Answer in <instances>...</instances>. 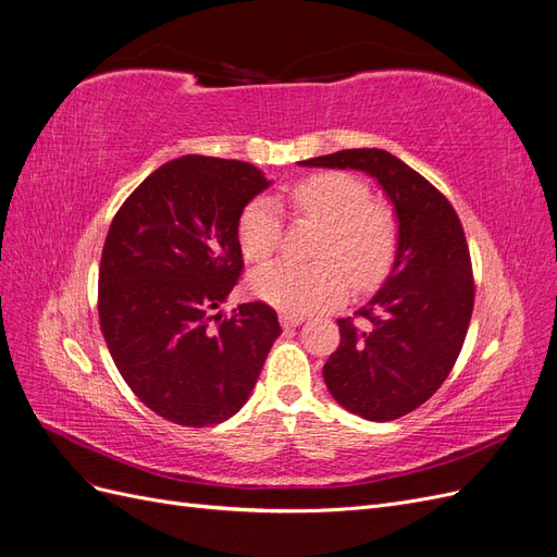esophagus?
I'll list each match as a JSON object with an SVG mask.
<instances>
[{
	"label": "esophagus",
	"mask_w": 557,
	"mask_h": 557,
	"mask_svg": "<svg viewBox=\"0 0 557 557\" xmlns=\"http://www.w3.org/2000/svg\"><path fill=\"white\" fill-rule=\"evenodd\" d=\"M278 320H281V325H283V327H297L299 323H305V315H297V313L283 311V313H278Z\"/></svg>",
	"instance_id": "34e87169"
}]
</instances>
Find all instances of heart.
Masks as SVG:
<instances>
[{
  "label": "heart",
  "instance_id": "heart-1",
  "mask_svg": "<svg viewBox=\"0 0 557 557\" xmlns=\"http://www.w3.org/2000/svg\"><path fill=\"white\" fill-rule=\"evenodd\" d=\"M293 211L323 227L313 264H269L252 274L250 290L267 305L288 313L327 309L348 293V276L358 288L381 283L395 264L399 223L395 211L372 199L369 185L348 172H318L299 178L290 193ZM283 221L272 199L248 201L237 221L244 258L262 264L274 256Z\"/></svg>",
  "mask_w": 557,
  "mask_h": 557
}]
</instances>
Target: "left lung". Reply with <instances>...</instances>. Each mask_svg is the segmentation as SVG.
Returning a JSON list of instances; mask_svg holds the SVG:
<instances>
[{"instance_id": "obj_1", "label": "left lung", "mask_w": 557, "mask_h": 557, "mask_svg": "<svg viewBox=\"0 0 557 557\" xmlns=\"http://www.w3.org/2000/svg\"><path fill=\"white\" fill-rule=\"evenodd\" d=\"M372 174L393 199L399 248L393 274L367 305L339 318L342 342L323 367L332 397L367 420L425 404L458 360L474 311V272L458 213L434 185L381 148L305 160Z\"/></svg>"}]
</instances>
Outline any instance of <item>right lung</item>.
<instances>
[{
  "mask_svg": "<svg viewBox=\"0 0 557 557\" xmlns=\"http://www.w3.org/2000/svg\"><path fill=\"white\" fill-rule=\"evenodd\" d=\"M267 185L248 162L183 156L158 166L111 221L99 325L132 393L176 425L237 413L281 334L264 301L215 313L244 272L239 213Z\"/></svg>",
  "mask_w": 557,
  "mask_h": 557,
  "instance_id": "add662e5",
  "label": "right lung"
}]
</instances>
